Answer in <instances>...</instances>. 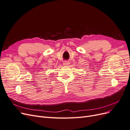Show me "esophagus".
<instances>
[{
    "mask_svg": "<svg viewBox=\"0 0 130 130\" xmlns=\"http://www.w3.org/2000/svg\"><path fill=\"white\" fill-rule=\"evenodd\" d=\"M69 63H69V61H64L63 64V65H64V66H68V65H69Z\"/></svg>",
    "mask_w": 130,
    "mask_h": 130,
    "instance_id": "esophagus-1",
    "label": "esophagus"
}]
</instances>
